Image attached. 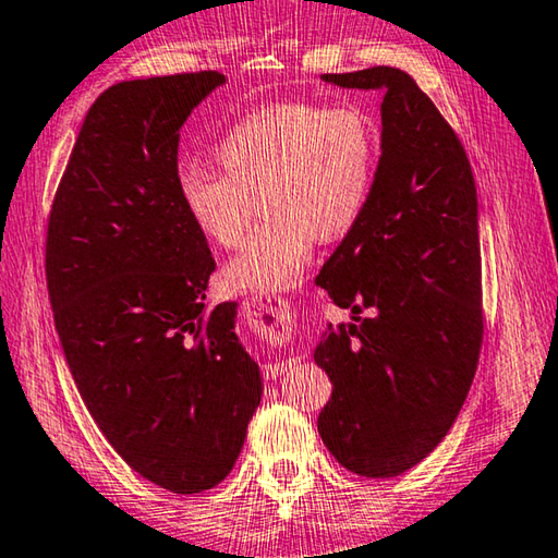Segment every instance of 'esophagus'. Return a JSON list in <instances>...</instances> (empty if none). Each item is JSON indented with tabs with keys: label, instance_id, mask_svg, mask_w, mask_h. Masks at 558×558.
<instances>
[{
	"label": "esophagus",
	"instance_id": "esophagus-1",
	"mask_svg": "<svg viewBox=\"0 0 558 558\" xmlns=\"http://www.w3.org/2000/svg\"><path fill=\"white\" fill-rule=\"evenodd\" d=\"M270 313V325H268V332L270 335H282V337H292L298 329V315L295 310H286V313H276V310H268ZM292 364H295V359H282V362H270L263 366V374H266V379H276V376L286 374L288 369H292Z\"/></svg>",
	"mask_w": 558,
	"mask_h": 558
}]
</instances>
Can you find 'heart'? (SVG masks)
<instances>
[{"label":"heart","mask_w":558,"mask_h":558,"mask_svg":"<svg viewBox=\"0 0 558 558\" xmlns=\"http://www.w3.org/2000/svg\"><path fill=\"white\" fill-rule=\"evenodd\" d=\"M221 167L179 169V199L192 223L221 248L239 245L256 196L266 216L226 263L235 292H288L319 235L347 233L369 202L376 132L352 106L272 102L235 122L216 145Z\"/></svg>","instance_id":"heart-1"}]
</instances>
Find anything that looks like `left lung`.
Returning a JSON list of instances; mask_svg holds the SVG:
<instances>
[{
  "label": "left lung",
  "instance_id": "left-lung-1",
  "mask_svg": "<svg viewBox=\"0 0 558 558\" xmlns=\"http://www.w3.org/2000/svg\"><path fill=\"white\" fill-rule=\"evenodd\" d=\"M381 90V157L369 202L315 282L349 325L315 362L332 381L317 430L339 465L396 477L446 438L483 347L477 192L465 149L433 100L391 65L325 73ZM372 308V318H359Z\"/></svg>",
  "mask_w": 558,
  "mask_h": 558
}]
</instances>
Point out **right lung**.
Wrapping results in <instances>:
<instances>
[{
  "mask_svg": "<svg viewBox=\"0 0 558 558\" xmlns=\"http://www.w3.org/2000/svg\"><path fill=\"white\" fill-rule=\"evenodd\" d=\"M219 71L100 93L56 189L46 286L65 362L102 436L149 483L204 493L229 475L263 393L235 302L177 189L179 130Z\"/></svg>",
  "mask_w": 558,
  "mask_h": 558,
  "instance_id": "add662e5",
  "label": "right lung"
}]
</instances>
